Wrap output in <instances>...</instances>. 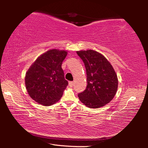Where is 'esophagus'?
<instances>
[{
	"mask_svg": "<svg viewBox=\"0 0 148 148\" xmlns=\"http://www.w3.org/2000/svg\"><path fill=\"white\" fill-rule=\"evenodd\" d=\"M74 82H69V85L70 87L74 86Z\"/></svg>",
	"mask_w": 148,
	"mask_h": 148,
	"instance_id": "34e87169",
	"label": "esophagus"
}]
</instances>
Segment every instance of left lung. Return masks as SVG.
<instances>
[{"label":"left lung","mask_w":148,"mask_h":148,"mask_svg":"<svg viewBox=\"0 0 148 148\" xmlns=\"http://www.w3.org/2000/svg\"><path fill=\"white\" fill-rule=\"evenodd\" d=\"M76 53L83 61L87 74L86 89L78 94L80 101L91 108L104 106L117 92L118 80L116 72L99 52L89 49Z\"/></svg>","instance_id":"8db88e82"}]
</instances>
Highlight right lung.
<instances>
[{
  "label": "right lung",
  "mask_w": 148,
  "mask_h": 148,
  "mask_svg": "<svg viewBox=\"0 0 148 148\" xmlns=\"http://www.w3.org/2000/svg\"><path fill=\"white\" fill-rule=\"evenodd\" d=\"M66 55L64 50H49L30 67L25 80L27 92L34 101L44 106H50L61 98L69 84L61 68Z\"/></svg>",
  "instance_id": "right-lung-1"
}]
</instances>
